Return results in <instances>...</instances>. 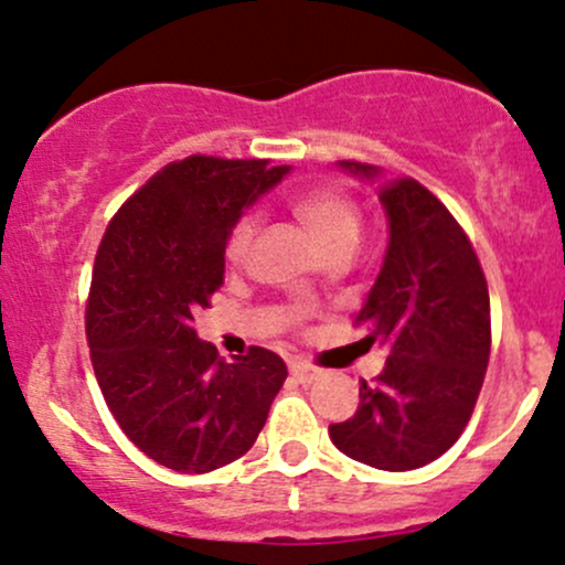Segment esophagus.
Listing matches in <instances>:
<instances>
[{"mask_svg": "<svg viewBox=\"0 0 565 565\" xmlns=\"http://www.w3.org/2000/svg\"><path fill=\"white\" fill-rule=\"evenodd\" d=\"M290 375H294L298 383H303V386H309V383L320 381L322 370L317 367V364H311V362L296 360V362H290Z\"/></svg>", "mask_w": 565, "mask_h": 565, "instance_id": "1", "label": "esophagus"}]
</instances>
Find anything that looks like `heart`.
<instances>
[{
  "mask_svg": "<svg viewBox=\"0 0 565 565\" xmlns=\"http://www.w3.org/2000/svg\"><path fill=\"white\" fill-rule=\"evenodd\" d=\"M290 209L315 232L328 254H338V250L354 254L362 235V214L360 203L349 190L333 188V184L307 190L290 201ZM258 230H262V216L256 211H245L237 216L224 241V258L230 264H243L254 248Z\"/></svg>",
  "mask_w": 565,
  "mask_h": 565,
  "instance_id": "1",
  "label": "heart"
}]
</instances>
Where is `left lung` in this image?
<instances>
[{"mask_svg": "<svg viewBox=\"0 0 565 565\" xmlns=\"http://www.w3.org/2000/svg\"><path fill=\"white\" fill-rule=\"evenodd\" d=\"M377 179L375 166L341 161ZM388 250L354 324L388 360L360 383V407L330 426L351 460L381 470H415L447 452L466 430L492 351L489 288L473 243L449 209L413 177L381 179Z\"/></svg>", "mask_w": 565, "mask_h": 565, "instance_id": "left-lung-1", "label": "left lung"}]
</instances>
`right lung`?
I'll list each match as a JSON object with an SVG mask.
<instances>
[{"mask_svg":"<svg viewBox=\"0 0 565 565\" xmlns=\"http://www.w3.org/2000/svg\"><path fill=\"white\" fill-rule=\"evenodd\" d=\"M188 156L156 171L113 214L86 298V343L116 423L150 460L209 473L243 457L288 367L250 347L224 362L192 320L224 285V241L288 166Z\"/></svg>","mask_w":565,"mask_h":565,"instance_id":"add662e5","label":"right lung"}]
</instances>
